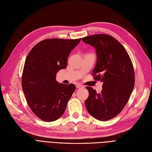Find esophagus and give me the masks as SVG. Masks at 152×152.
I'll return each instance as SVG.
<instances>
[{
	"mask_svg": "<svg viewBox=\"0 0 152 152\" xmlns=\"http://www.w3.org/2000/svg\"><path fill=\"white\" fill-rule=\"evenodd\" d=\"M76 87H77V88H83V86H82L81 83H77V84L76 85Z\"/></svg>",
	"mask_w": 152,
	"mask_h": 152,
	"instance_id": "1",
	"label": "esophagus"
}]
</instances>
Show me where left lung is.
Wrapping results in <instances>:
<instances>
[{"mask_svg":"<svg viewBox=\"0 0 152 152\" xmlns=\"http://www.w3.org/2000/svg\"><path fill=\"white\" fill-rule=\"evenodd\" d=\"M82 41L96 49L97 63L92 75L103 83L100 94L86 87L89 95L86 107L94 118L105 121L116 117L128 102L134 86L133 66L126 49L111 36L97 34Z\"/></svg>","mask_w":152,"mask_h":152,"instance_id":"8db88e82","label":"left lung"}]
</instances>
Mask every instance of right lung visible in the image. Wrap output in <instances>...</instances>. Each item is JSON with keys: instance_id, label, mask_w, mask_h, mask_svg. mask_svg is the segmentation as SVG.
Masks as SVG:
<instances>
[{"instance_id": "add662e5", "label": "right lung", "mask_w": 152, "mask_h": 152, "mask_svg": "<svg viewBox=\"0 0 152 152\" xmlns=\"http://www.w3.org/2000/svg\"><path fill=\"white\" fill-rule=\"evenodd\" d=\"M81 39H47L36 44L26 59L22 87L31 111L43 121H54L64 113L75 85L56 80L65 69L71 51Z\"/></svg>"}]
</instances>
